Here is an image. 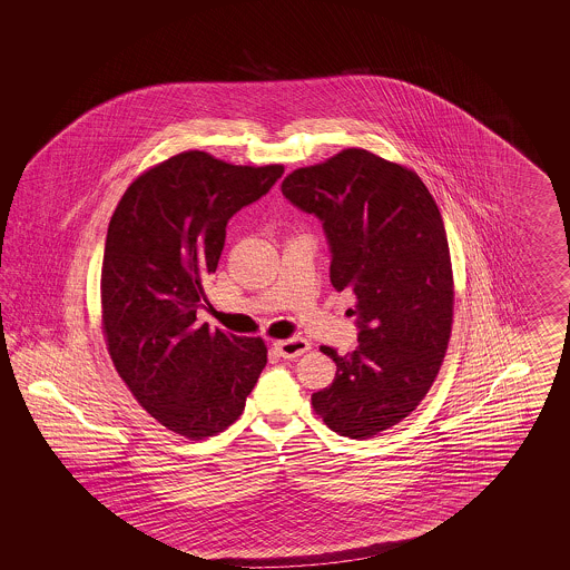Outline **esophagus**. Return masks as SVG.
<instances>
[{
  "label": "esophagus",
  "instance_id": "esophagus-1",
  "mask_svg": "<svg viewBox=\"0 0 570 570\" xmlns=\"http://www.w3.org/2000/svg\"><path fill=\"white\" fill-rule=\"evenodd\" d=\"M273 348L277 351L279 356H284V358H295V356H301V354H305L309 351V342L303 340V337L277 340V342L273 344Z\"/></svg>",
  "mask_w": 570,
  "mask_h": 570
}]
</instances>
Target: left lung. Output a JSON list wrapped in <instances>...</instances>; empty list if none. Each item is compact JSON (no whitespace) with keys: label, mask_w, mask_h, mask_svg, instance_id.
<instances>
[{"label":"left lung","mask_w":570,"mask_h":570,"mask_svg":"<svg viewBox=\"0 0 570 570\" xmlns=\"http://www.w3.org/2000/svg\"><path fill=\"white\" fill-rule=\"evenodd\" d=\"M282 194L323 222L331 284L356 298L358 346L321 348L337 372L314 412L354 440L391 430L423 402L451 340L455 286L434 196L407 166L356 147L293 170Z\"/></svg>","instance_id":"left-lung-1"}]
</instances>
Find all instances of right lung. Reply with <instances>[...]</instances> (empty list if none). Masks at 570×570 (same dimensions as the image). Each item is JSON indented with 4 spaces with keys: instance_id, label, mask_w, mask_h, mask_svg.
Here are the masks:
<instances>
[{
    "instance_id": "obj_1",
    "label": "right lung",
    "mask_w": 570,
    "mask_h": 570,
    "mask_svg": "<svg viewBox=\"0 0 570 570\" xmlns=\"http://www.w3.org/2000/svg\"><path fill=\"white\" fill-rule=\"evenodd\" d=\"M282 164L237 166L184 151L140 173L110 217L100 301L112 365L136 402L190 440L230 428L263 367L261 337L196 323L226 224L272 190Z\"/></svg>"
}]
</instances>
